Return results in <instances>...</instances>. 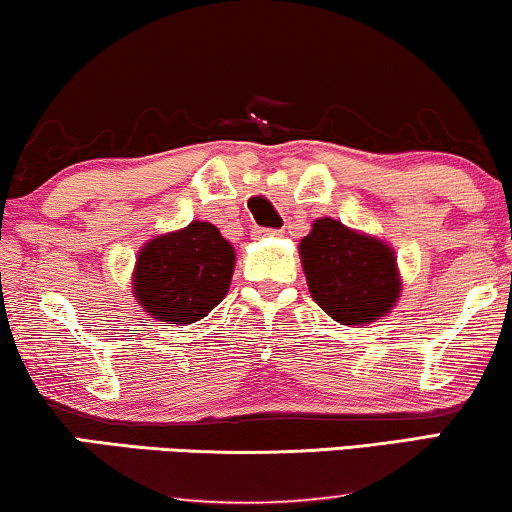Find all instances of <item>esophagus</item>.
<instances>
[{
    "instance_id": "obj_1",
    "label": "esophagus",
    "mask_w": 512,
    "mask_h": 512,
    "mask_svg": "<svg viewBox=\"0 0 512 512\" xmlns=\"http://www.w3.org/2000/svg\"><path fill=\"white\" fill-rule=\"evenodd\" d=\"M283 231H274V229H260V231H255V236L257 238H276V236H281Z\"/></svg>"
}]
</instances>
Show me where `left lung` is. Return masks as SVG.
<instances>
[{"instance_id": "8db88e82", "label": "left lung", "mask_w": 512, "mask_h": 512, "mask_svg": "<svg viewBox=\"0 0 512 512\" xmlns=\"http://www.w3.org/2000/svg\"><path fill=\"white\" fill-rule=\"evenodd\" d=\"M297 250L314 302L342 326L378 321L399 302L397 255L383 238L319 217Z\"/></svg>"}]
</instances>
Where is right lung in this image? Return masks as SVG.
<instances>
[{
  "label": "right lung",
  "mask_w": 512,
  "mask_h": 512,
  "mask_svg": "<svg viewBox=\"0 0 512 512\" xmlns=\"http://www.w3.org/2000/svg\"><path fill=\"white\" fill-rule=\"evenodd\" d=\"M236 250L210 222L153 236L141 245L132 295L155 321L196 323L229 293Z\"/></svg>",
  "instance_id": "add662e5"
}]
</instances>
